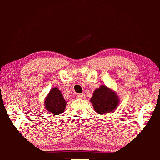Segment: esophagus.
<instances>
[{"label": "esophagus", "mask_w": 160, "mask_h": 160, "mask_svg": "<svg viewBox=\"0 0 160 160\" xmlns=\"http://www.w3.org/2000/svg\"><path fill=\"white\" fill-rule=\"evenodd\" d=\"M77 97H78V98L81 99H85V97H86L84 94H78Z\"/></svg>", "instance_id": "esophagus-1"}]
</instances>
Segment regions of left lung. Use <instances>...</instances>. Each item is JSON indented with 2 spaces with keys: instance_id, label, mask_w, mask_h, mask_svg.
I'll return each instance as SVG.
<instances>
[{
  "instance_id": "left-lung-1",
  "label": "left lung",
  "mask_w": 160,
  "mask_h": 160,
  "mask_svg": "<svg viewBox=\"0 0 160 160\" xmlns=\"http://www.w3.org/2000/svg\"><path fill=\"white\" fill-rule=\"evenodd\" d=\"M90 101L95 111L102 115L112 112L119 104L116 93L104 86L94 90Z\"/></svg>"
}]
</instances>
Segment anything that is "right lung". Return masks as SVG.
Listing matches in <instances>:
<instances>
[{
  "label": "right lung",
  "mask_w": 160,
  "mask_h": 160,
  "mask_svg": "<svg viewBox=\"0 0 160 160\" xmlns=\"http://www.w3.org/2000/svg\"><path fill=\"white\" fill-rule=\"evenodd\" d=\"M66 106V102L63 99L61 91L57 88H54L52 89L47 98L45 99V108L53 115L54 114L58 115L64 112Z\"/></svg>",
  "instance_id": "1"
}]
</instances>
